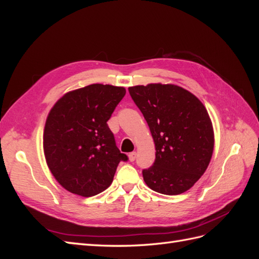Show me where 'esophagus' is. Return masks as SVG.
<instances>
[{
    "mask_svg": "<svg viewBox=\"0 0 259 259\" xmlns=\"http://www.w3.org/2000/svg\"><path fill=\"white\" fill-rule=\"evenodd\" d=\"M128 159H130L131 162H134L135 159H136V152H131L128 154Z\"/></svg>",
    "mask_w": 259,
    "mask_h": 259,
    "instance_id": "obj_1",
    "label": "esophagus"
}]
</instances>
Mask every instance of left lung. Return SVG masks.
Masks as SVG:
<instances>
[{
    "mask_svg": "<svg viewBox=\"0 0 259 259\" xmlns=\"http://www.w3.org/2000/svg\"><path fill=\"white\" fill-rule=\"evenodd\" d=\"M128 92L155 144L153 165L143 169L145 183L167 195L190 189L204 174L213 154L214 132L205 107L177 85H137Z\"/></svg>",
    "mask_w": 259,
    "mask_h": 259,
    "instance_id": "obj_1",
    "label": "left lung"
}]
</instances>
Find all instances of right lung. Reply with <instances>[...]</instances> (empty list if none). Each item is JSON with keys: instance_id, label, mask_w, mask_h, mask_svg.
Listing matches in <instances>:
<instances>
[{"instance_id": "1", "label": "right lung", "mask_w": 259, "mask_h": 259, "mask_svg": "<svg viewBox=\"0 0 259 259\" xmlns=\"http://www.w3.org/2000/svg\"><path fill=\"white\" fill-rule=\"evenodd\" d=\"M124 88L92 84L61 97L45 123V159L57 182L82 197H93L111 185L117 165L127 155L116 147L108 126Z\"/></svg>"}]
</instances>
